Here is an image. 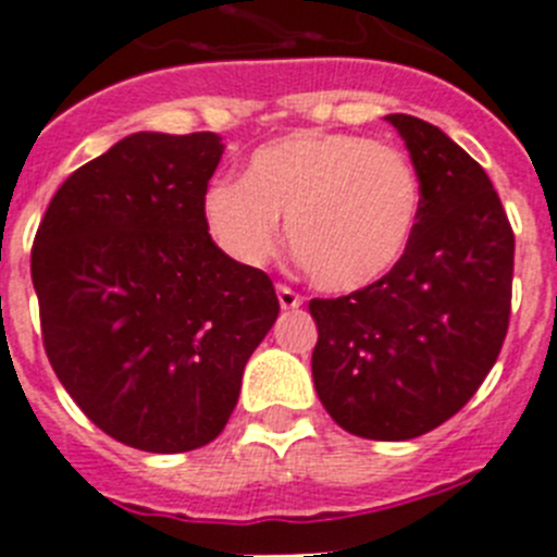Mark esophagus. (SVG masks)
<instances>
[{"mask_svg":"<svg viewBox=\"0 0 557 557\" xmlns=\"http://www.w3.org/2000/svg\"><path fill=\"white\" fill-rule=\"evenodd\" d=\"M275 295H278V304H282V309H298L304 304L301 295L295 293L293 287H287V284H278V287H275Z\"/></svg>","mask_w":557,"mask_h":557,"instance_id":"34e87169","label":"esophagus"}]
</instances>
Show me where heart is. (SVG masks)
I'll return each mask as SVG.
<instances>
[{
  "instance_id": "obj_1",
  "label": "heart",
  "mask_w": 557,
  "mask_h": 557,
  "mask_svg": "<svg viewBox=\"0 0 557 557\" xmlns=\"http://www.w3.org/2000/svg\"><path fill=\"white\" fill-rule=\"evenodd\" d=\"M424 189L405 152L357 133L295 131L256 147L243 181H211L200 200L211 239L262 268L282 245L329 293H357L401 264Z\"/></svg>"
}]
</instances>
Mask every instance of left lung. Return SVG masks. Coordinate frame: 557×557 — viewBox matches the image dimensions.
Here are the masks:
<instances>
[{"label": "left lung", "mask_w": 557, "mask_h": 557, "mask_svg": "<svg viewBox=\"0 0 557 557\" xmlns=\"http://www.w3.org/2000/svg\"><path fill=\"white\" fill-rule=\"evenodd\" d=\"M410 150L424 206L391 275L312 298L314 391L339 426L410 441L449 421L488 376L510 321L513 228L469 152L430 122L385 116Z\"/></svg>", "instance_id": "left-lung-1"}]
</instances>
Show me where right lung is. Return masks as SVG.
Segmentation results:
<instances>
[{
  "instance_id": "1",
  "label": "right lung",
  "mask_w": 557,
  "mask_h": 557,
  "mask_svg": "<svg viewBox=\"0 0 557 557\" xmlns=\"http://www.w3.org/2000/svg\"><path fill=\"white\" fill-rule=\"evenodd\" d=\"M218 133H133L63 181L33 243L49 366L106 435L156 455L223 432L273 282L214 245L200 200Z\"/></svg>"
}]
</instances>
